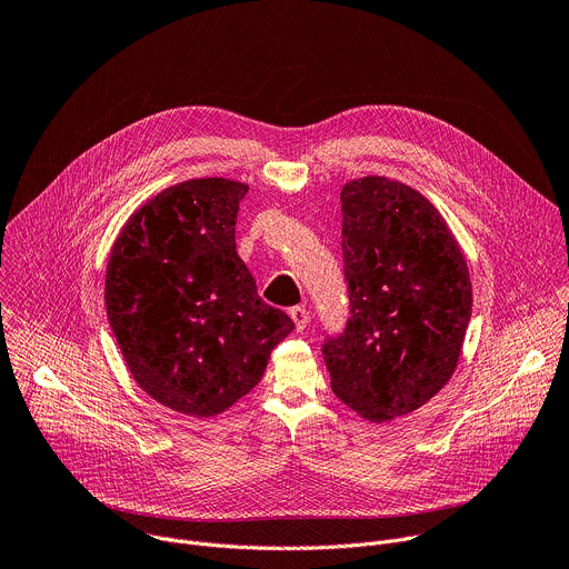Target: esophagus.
Listing matches in <instances>:
<instances>
[{"instance_id":"obj_1","label":"esophagus","mask_w":569,"mask_h":569,"mask_svg":"<svg viewBox=\"0 0 569 569\" xmlns=\"http://www.w3.org/2000/svg\"><path fill=\"white\" fill-rule=\"evenodd\" d=\"M290 317H292V321H295L297 331H303V329L308 327V321H310V312H308L303 306H292V308H290Z\"/></svg>"}]
</instances>
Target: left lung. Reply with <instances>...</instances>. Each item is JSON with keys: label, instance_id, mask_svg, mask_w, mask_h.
Listing matches in <instances>:
<instances>
[{"label": "left lung", "instance_id": "8db88e82", "mask_svg": "<svg viewBox=\"0 0 569 569\" xmlns=\"http://www.w3.org/2000/svg\"><path fill=\"white\" fill-rule=\"evenodd\" d=\"M340 200L351 317L321 356L333 393L382 423L419 410L455 373L472 288L446 220L412 187L369 176Z\"/></svg>", "mask_w": 569, "mask_h": 569}]
</instances>
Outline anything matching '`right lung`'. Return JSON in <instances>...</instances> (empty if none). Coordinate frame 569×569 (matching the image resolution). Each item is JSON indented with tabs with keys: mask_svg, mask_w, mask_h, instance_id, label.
<instances>
[{
	"mask_svg": "<svg viewBox=\"0 0 569 569\" xmlns=\"http://www.w3.org/2000/svg\"><path fill=\"white\" fill-rule=\"evenodd\" d=\"M248 184L202 178L137 209L114 240L106 308L139 387L167 408L209 419L250 393L295 329L268 306L236 252Z\"/></svg>",
	"mask_w": 569,
	"mask_h": 569,
	"instance_id": "obj_1",
	"label": "right lung"
}]
</instances>
